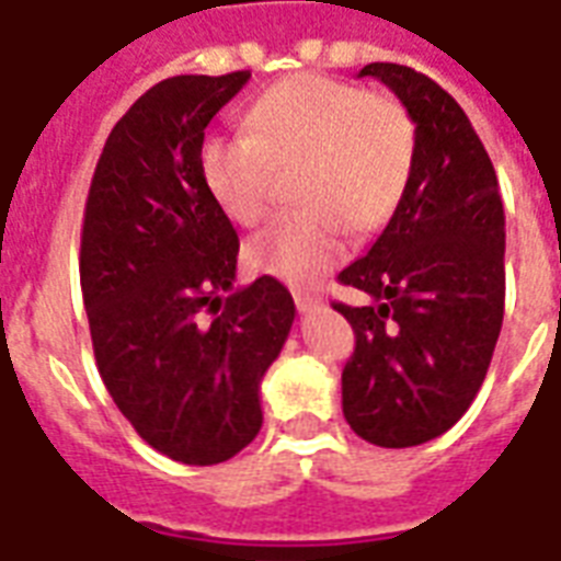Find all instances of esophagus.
I'll return each instance as SVG.
<instances>
[{"mask_svg": "<svg viewBox=\"0 0 561 561\" xmlns=\"http://www.w3.org/2000/svg\"><path fill=\"white\" fill-rule=\"evenodd\" d=\"M294 302H297V309H300V312H312V309H321L323 297L309 291H297L294 294Z\"/></svg>", "mask_w": 561, "mask_h": 561, "instance_id": "1", "label": "esophagus"}]
</instances>
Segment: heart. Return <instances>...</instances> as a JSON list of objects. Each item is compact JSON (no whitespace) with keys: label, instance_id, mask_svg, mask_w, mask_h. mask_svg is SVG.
<instances>
[{"label":"heart","instance_id":"1","mask_svg":"<svg viewBox=\"0 0 561 561\" xmlns=\"http://www.w3.org/2000/svg\"><path fill=\"white\" fill-rule=\"evenodd\" d=\"M247 133L202 145V178L238 226H259L294 172V202L249 243V264L267 276L312 285L347 252L344 228L368 234L389 222L416 163V124L389 94L354 82L297 73L276 82L243 115Z\"/></svg>","mask_w":561,"mask_h":561}]
</instances>
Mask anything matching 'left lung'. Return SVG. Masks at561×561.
<instances>
[{
  "instance_id": "8db88e82",
  "label": "left lung",
  "mask_w": 561,
  "mask_h": 561,
  "mask_svg": "<svg viewBox=\"0 0 561 561\" xmlns=\"http://www.w3.org/2000/svg\"><path fill=\"white\" fill-rule=\"evenodd\" d=\"M416 124L408 193L363 259L339 273L368 306L335 302L356 347L342 371L347 425L383 449L446 434L488 375L505 309L500 184L467 112L408 65L371 61Z\"/></svg>"
}]
</instances>
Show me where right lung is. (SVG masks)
Masks as SVG:
<instances>
[{"mask_svg":"<svg viewBox=\"0 0 561 561\" xmlns=\"http://www.w3.org/2000/svg\"><path fill=\"white\" fill-rule=\"evenodd\" d=\"M249 82L172 77L103 145L82 219L80 285L112 401L165 458L210 467L261 431V377L291 333L273 276L234 288L240 240L202 178L210 118Z\"/></svg>","mask_w":561,"mask_h":561,"instance_id":"1","label":"right lung"}]
</instances>
